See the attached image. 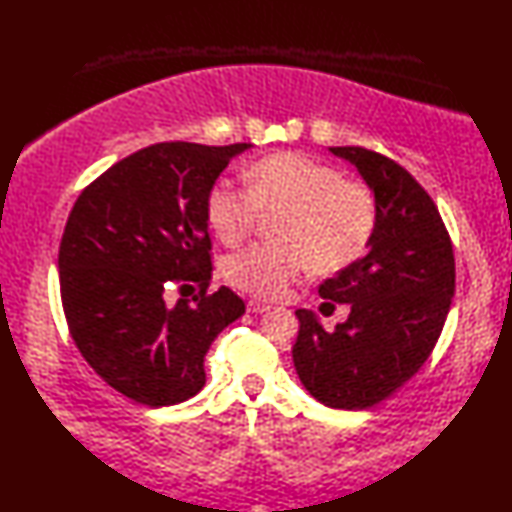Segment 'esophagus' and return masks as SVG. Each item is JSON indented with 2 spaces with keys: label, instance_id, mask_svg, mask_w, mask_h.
<instances>
[{
  "label": "esophagus",
  "instance_id": "esophagus-1",
  "mask_svg": "<svg viewBox=\"0 0 512 512\" xmlns=\"http://www.w3.org/2000/svg\"><path fill=\"white\" fill-rule=\"evenodd\" d=\"M246 308H248V312H253V314H262V312L270 310V306H266V303H259V301H248Z\"/></svg>",
  "mask_w": 512,
  "mask_h": 512
}]
</instances>
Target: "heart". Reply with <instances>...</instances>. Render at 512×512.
Instances as JSON below:
<instances>
[{
	"label": "heart",
	"mask_w": 512,
	"mask_h": 512,
	"mask_svg": "<svg viewBox=\"0 0 512 512\" xmlns=\"http://www.w3.org/2000/svg\"><path fill=\"white\" fill-rule=\"evenodd\" d=\"M246 182L217 180L206 215L224 244L253 233L264 211H286L279 220L281 244H253L224 262V277L253 297L279 299L314 266L334 273L365 253L378 224L376 198L363 182L306 154H275L257 160Z\"/></svg>",
	"instance_id": "b5f03b06"
}]
</instances>
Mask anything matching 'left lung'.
Returning a JSON list of instances; mask_svg holds the SVG:
<instances>
[{
  "label": "left lung",
  "instance_id": "left-lung-1",
  "mask_svg": "<svg viewBox=\"0 0 512 512\" xmlns=\"http://www.w3.org/2000/svg\"><path fill=\"white\" fill-rule=\"evenodd\" d=\"M330 151L372 189L378 224L367 253L319 286L323 299L350 303V317L328 332L312 310H297L292 361L325 407L358 411L394 394L433 352L451 310L455 259L438 206L407 169L363 147Z\"/></svg>",
  "mask_w": 512,
  "mask_h": 512
}]
</instances>
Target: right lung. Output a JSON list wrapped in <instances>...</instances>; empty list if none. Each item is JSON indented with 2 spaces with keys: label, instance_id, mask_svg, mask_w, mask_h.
Instances as JSON below:
<instances>
[{
  "label": "right lung",
  "instance_id": "obj_1",
  "mask_svg": "<svg viewBox=\"0 0 512 512\" xmlns=\"http://www.w3.org/2000/svg\"><path fill=\"white\" fill-rule=\"evenodd\" d=\"M250 143H158L107 169L79 200L59 246L63 312L85 361L147 407L189 400L206 383L204 356L242 317L235 292L209 295L206 198ZM181 299L169 307L166 292Z\"/></svg>",
  "mask_w": 512,
  "mask_h": 512
}]
</instances>
